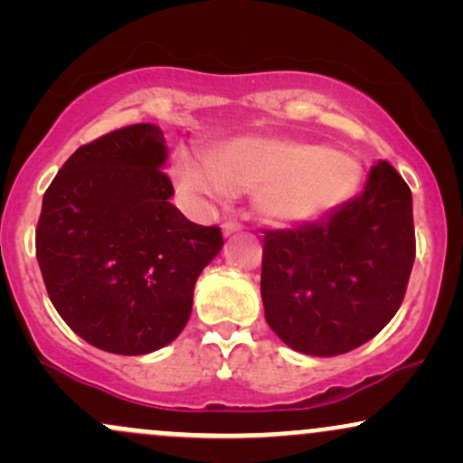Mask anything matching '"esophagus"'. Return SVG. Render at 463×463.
Masks as SVG:
<instances>
[{"label": "esophagus", "instance_id": "34e87169", "mask_svg": "<svg viewBox=\"0 0 463 463\" xmlns=\"http://www.w3.org/2000/svg\"><path fill=\"white\" fill-rule=\"evenodd\" d=\"M241 224H237V222H224V226H222V232H224L226 237H231V235H235V232H239L241 231Z\"/></svg>", "mask_w": 463, "mask_h": 463}]
</instances>
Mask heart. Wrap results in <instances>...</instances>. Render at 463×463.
I'll return each instance as SVG.
<instances>
[{
    "mask_svg": "<svg viewBox=\"0 0 463 463\" xmlns=\"http://www.w3.org/2000/svg\"><path fill=\"white\" fill-rule=\"evenodd\" d=\"M178 195L191 206L252 191L259 217L296 226L333 213L357 194L361 165L324 143L239 137L204 154L178 150L172 165Z\"/></svg>",
    "mask_w": 463,
    "mask_h": 463,
    "instance_id": "b5f03b06",
    "label": "heart"
}]
</instances>
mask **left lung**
I'll use <instances>...</instances> for the list:
<instances>
[{
  "label": "left lung",
  "mask_w": 463,
  "mask_h": 463,
  "mask_svg": "<svg viewBox=\"0 0 463 463\" xmlns=\"http://www.w3.org/2000/svg\"><path fill=\"white\" fill-rule=\"evenodd\" d=\"M265 320L289 348L333 357L370 342L405 298L416 259L411 191L387 161L320 222L265 231Z\"/></svg>",
  "instance_id": "left-lung-1"
}]
</instances>
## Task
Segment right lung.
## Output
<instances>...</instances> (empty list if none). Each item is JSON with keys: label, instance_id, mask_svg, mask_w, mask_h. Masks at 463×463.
<instances>
[{"label": "right lung", "instance_id": "1", "mask_svg": "<svg viewBox=\"0 0 463 463\" xmlns=\"http://www.w3.org/2000/svg\"><path fill=\"white\" fill-rule=\"evenodd\" d=\"M167 146L154 124L80 146L43 195L36 259L52 305L84 342L115 354L167 346L187 324L202 269L224 246L217 226L169 202Z\"/></svg>", "mask_w": 463, "mask_h": 463}]
</instances>
